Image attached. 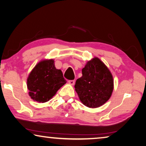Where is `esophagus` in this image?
Returning <instances> with one entry per match:
<instances>
[{"label": "esophagus", "mask_w": 146, "mask_h": 146, "mask_svg": "<svg viewBox=\"0 0 146 146\" xmlns=\"http://www.w3.org/2000/svg\"><path fill=\"white\" fill-rule=\"evenodd\" d=\"M75 80H69L68 81V83H69L70 84H71V85H74L75 84Z\"/></svg>", "instance_id": "esophagus-1"}]
</instances>
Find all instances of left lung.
Returning <instances> with one entry per match:
<instances>
[{"label": "left lung", "instance_id": "obj_1", "mask_svg": "<svg viewBox=\"0 0 146 146\" xmlns=\"http://www.w3.org/2000/svg\"><path fill=\"white\" fill-rule=\"evenodd\" d=\"M82 76L77 79L75 88L81 102L87 107L96 108L106 103L112 94V74L98 58L88 61L82 69Z\"/></svg>", "mask_w": 146, "mask_h": 146}]
</instances>
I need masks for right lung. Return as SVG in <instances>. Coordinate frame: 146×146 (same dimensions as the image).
<instances>
[{
  "instance_id": "add662e5",
  "label": "right lung",
  "mask_w": 146,
  "mask_h": 146,
  "mask_svg": "<svg viewBox=\"0 0 146 146\" xmlns=\"http://www.w3.org/2000/svg\"><path fill=\"white\" fill-rule=\"evenodd\" d=\"M66 83L61 70L56 69L53 59L43 60L31 70L27 78L29 96L34 101L45 102L52 99Z\"/></svg>"
}]
</instances>
